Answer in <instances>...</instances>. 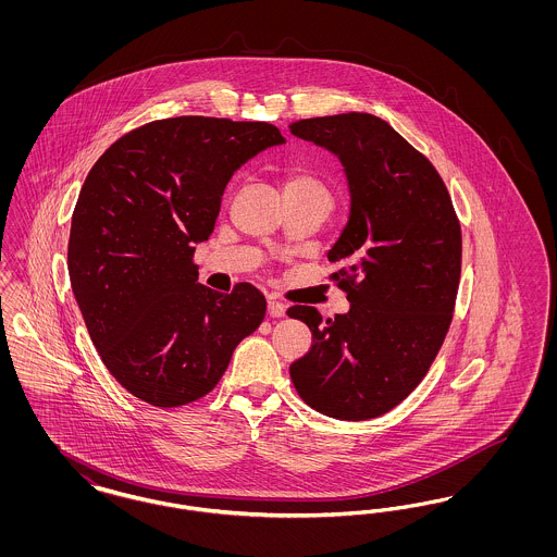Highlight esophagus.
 I'll list each match as a JSON object with an SVG mask.
<instances>
[{
  "label": "esophagus",
  "instance_id": "obj_1",
  "mask_svg": "<svg viewBox=\"0 0 557 557\" xmlns=\"http://www.w3.org/2000/svg\"><path fill=\"white\" fill-rule=\"evenodd\" d=\"M267 313H269L271 318H284V315H286V305L280 302V300H275V298H271V300L267 302Z\"/></svg>",
  "mask_w": 557,
  "mask_h": 557
}]
</instances>
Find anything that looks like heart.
<instances>
[{
  "label": "heart",
  "instance_id": "b5f03b06",
  "mask_svg": "<svg viewBox=\"0 0 557 557\" xmlns=\"http://www.w3.org/2000/svg\"><path fill=\"white\" fill-rule=\"evenodd\" d=\"M282 186H284V194L286 198H298V200H319V202H325L327 207L332 205L334 200V191L330 182L309 166H288L284 171V180H282Z\"/></svg>",
  "mask_w": 557,
  "mask_h": 557
}]
</instances>
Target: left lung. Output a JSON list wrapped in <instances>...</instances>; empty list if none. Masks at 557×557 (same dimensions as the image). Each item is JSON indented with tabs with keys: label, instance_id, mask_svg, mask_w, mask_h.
Instances as JSON below:
<instances>
[{
	"label": "left lung",
	"instance_id": "left-lung-1",
	"mask_svg": "<svg viewBox=\"0 0 557 557\" xmlns=\"http://www.w3.org/2000/svg\"><path fill=\"white\" fill-rule=\"evenodd\" d=\"M290 132L338 154L350 184V219L327 252L350 311L288 315L313 334L290 366L296 393L319 413L361 422L395 409L434 363L455 311L461 225L434 164L368 112L300 119Z\"/></svg>",
	"mask_w": 557,
	"mask_h": 557
}]
</instances>
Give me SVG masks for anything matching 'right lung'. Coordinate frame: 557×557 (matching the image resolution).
Returning a JSON list of instances; mask_svg holds the SVG:
<instances>
[{"mask_svg":"<svg viewBox=\"0 0 557 557\" xmlns=\"http://www.w3.org/2000/svg\"><path fill=\"white\" fill-rule=\"evenodd\" d=\"M284 137L275 125L171 116L119 137L91 166L73 211L69 275L108 371L160 409L209 395L236 346L265 319L248 282L198 284L234 171Z\"/></svg>","mask_w":557,"mask_h":557,"instance_id":"add662e5","label":"right lung"}]
</instances>
